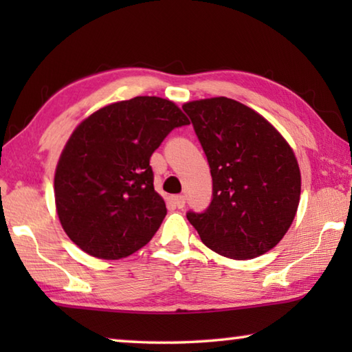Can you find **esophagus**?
<instances>
[{
	"mask_svg": "<svg viewBox=\"0 0 352 352\" xmlns=\"http://www.w3.org/2000/svg\"><path fill=\"white\" fill-rule=\"evenodd\" d=\"M170 204L178 208V210H182L186 205V199H184V195H174V197H170Z\"/></svg>",
	"mask_w": 352,
	"mask_h": 352,
	"instance_id": "obj_1",
	"label": "esophagus"
}]
</instances>
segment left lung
Here are the masks:
<instances>
[{
	"mask_svg": "<svg viewBox=\"0 0 352 352\" xmlns=\"http://www.w3.org/2000/svg\"><path fill=\"white\" fill-rule=\"evenodd\" d=\"M192 121L212 177L205 212H188L201 242L230 259L270 252L287 233L300 204L294 148L267 119L234 99L190 100Z\"/></svg>",
	"mask_w": 352,
	"mask_h": 352,
	"instance_id": "1",
	"label": "left lung"
}]
</instances>
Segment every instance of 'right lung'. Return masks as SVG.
Listing matches in <instances>:
<instances>
[{
	"label": "right lung",
	"mask_w": 352,
	"mask_h": 352,
	"mask_svg": "<svg viewBox=\"0 0 352 352\" xmlns=\"http://www.w3.org/2000/svg\"><path fill=\"white\" fill-rule=\"evenodd\" d=\"M189 119L169 99L136 96L93 111L74 129L54 175L56 211L82 252L121 259L152 239L166 216L151 157Z\"/></svg>",
	"instance_id": "obj_1"
}]
</instances>
